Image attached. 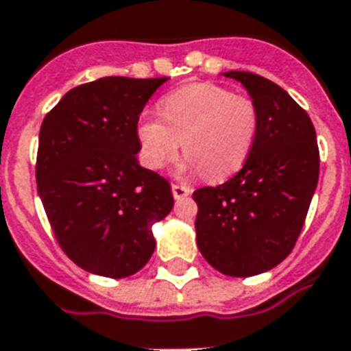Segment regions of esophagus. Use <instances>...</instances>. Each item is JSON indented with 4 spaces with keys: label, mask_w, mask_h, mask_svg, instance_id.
<instances>
[{
    "label": "esophagus",
    "mask_w": 351,
    "mask_h": 351,
    "mask_svg": "<svg viewBox=\"0 0 351 351\" xmlns=\"http://www.w3.org/2000/svg\"><path fill=\"white\" fill-rule=\"evenodd\" d=\"M172 193H173V197H176V199H183V197H186V195H190V193H192V189H190V186H186V184L173 183L172 184Z\"/></svg>",
    "instance_id": "esophagus-1"
}]
</instances>
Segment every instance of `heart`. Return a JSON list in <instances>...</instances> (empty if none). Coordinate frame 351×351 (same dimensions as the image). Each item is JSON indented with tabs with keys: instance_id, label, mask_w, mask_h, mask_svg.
<instances>
[{
	"instance_id": "heart-1",
	"label": "heart",
	"mask_w": 351,
	"mask_h": 351,
	"mask_svg": "<svg viewBox=\"0 0 351 351\" xmlns=\"http://www.w3.org/2000/svg\"><path fill=\"white\" fill-rule=\"evenodd\" d=\"M161 119L143 117L137 125L145 165L167 167L179 143L186 167L197 168L206 181H223L239 170L254 148L259 108L243 94L214 83H193L161 101Z\"/></svg>"
}]
</instances>
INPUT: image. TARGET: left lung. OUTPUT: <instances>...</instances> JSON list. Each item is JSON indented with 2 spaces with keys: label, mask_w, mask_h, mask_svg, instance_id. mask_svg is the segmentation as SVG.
Returning <instances> with one entry per match:
<instances>
[{
  "label": "left lung",
  "mask_w": 351,
  "mask_h": 351,
  "mask_svg": "<svg viewBox=\"0 0 351 351\" xmlns=\"http://www.w3.org/2000/svg\"><path fill=\"white\" fill-rule=\"evenodd\" d=\"M259 108V130L243 168L219 186L193 192L203 257L230 277L271 270L293 250L319 181L315 128L274 81L230 70Z\"/></svg>",
  "instance_id": "1"
}]
</instances>
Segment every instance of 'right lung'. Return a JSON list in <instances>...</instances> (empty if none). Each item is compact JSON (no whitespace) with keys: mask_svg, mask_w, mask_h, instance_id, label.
<instances>
[{"mask_svg":"<svg viewBox=\"0 0 351 351\" xmlns=\"http://www.w3.org/2000/svg\"><path fill=\"white\" fill-rule=\"evenodd\" d=\"M168 77H101L69 90L39 130L36 181L61 250L121 279L156 250L152 224L173 206L167 179L137 162V121Z\"/></svg>","mask_w":351,"mask_h":351,"instance_id":"add662e5","label":"right lung"}]
</instances>
